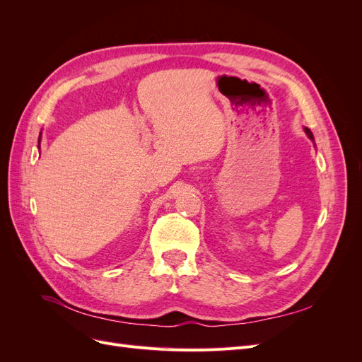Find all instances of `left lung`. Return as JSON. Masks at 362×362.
Returning a JSON list of instances; mask_svg holds the SVG:
<instances>
[{
    "instance_id": "obj_1",
    "label": "left lung",
    "mask_w": 362,
    "mask_h": 362,
    "mask_svg": "<svg viewBox=\"0 0 362 362\" xmlns=\"http://www.w3.org/2000/svg\"><path fill=\"white\" fill-rule=\"evenodd\" d=\"M305 133H306V136H308V137L314 141V136H313V133H311V129H310V128H306V127H305Z\"/></svg>"
}]
</instances>
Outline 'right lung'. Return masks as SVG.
<instances>
[{
    "label": "right lung",
    "instance_id": "right-lung-1",
    "mask_svg": "<svg viewBox=\"0 0 362 362\" xmlns=\"http://www.w3.org/2000/svg\"><path fill=\"white\" fill-rule=\"evenodd\" d=\"M39 144H40V136H39Z\"/></svg>",
    "mask_w": 362,
    "mask_h": 362
}]
</instances>
